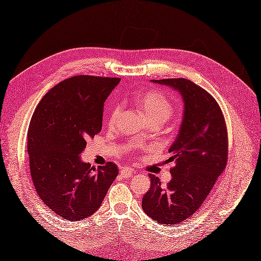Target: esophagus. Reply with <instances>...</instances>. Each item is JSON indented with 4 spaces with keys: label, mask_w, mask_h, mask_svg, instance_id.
I'll return each instance as SVG.
<instances>
[{
    "label": "esophagus",
    "mask_w": 261,
    "mask_h": 261,
    "mask_svg": "<svg viewBox=\"0 0 261 261\" xmlns=\"http://www.w3.org/2000/svg\"><path fill=\"white\" fill-rule=\"evenodd\" d=\"M133 173H134V170H133L132 168H129V167H125V168L122 169L121 171H119V174H121V177L124 178V179L130 178L132 175H133Z\"/></svg>",
    "instance_id": "1"
}]
</instances>
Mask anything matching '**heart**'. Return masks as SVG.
Returning <instances> with one entry per match:
<instances>
[{"label": "heart", "mask_w": 261, "mask_h": 261, "mask_svg": "<svg viewBox=\"0 0 261 261\" xmlns=\"http://www.w3.org/2000/svg\"><path fill=\"white\" fill-rule=\"evenodd\" d=\"M136 103L143 110L148 121H160L165 123L171 116L173 105L169 97L161 91H145L136 96ZM119 114V108L112 112L111 122H114Z\"/></svg>", "instance_id": "b5f03b06"}]
</instances>
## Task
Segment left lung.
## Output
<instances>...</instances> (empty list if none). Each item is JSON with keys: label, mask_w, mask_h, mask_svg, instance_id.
<instances>
[{"label": "left lung", "mask_w": 261, "mask_h": 261, "mask_svg": "<svg viewBox=\"0 0 261 261\" xmlns=\"http://www.w3.org/2000/svg\"><path fill=\"white\" fill-rule=\"evenodd\" d=\"M178 91L183 101L179 134L169 148L174 167L167 188L149 174L150 189L144 195V212L160 224L177 226L191 217L207 198L227 163V130L220 105L192 81L151 80Z\"/></svg>", "instance_id": "8db88e82"}]
</instances>
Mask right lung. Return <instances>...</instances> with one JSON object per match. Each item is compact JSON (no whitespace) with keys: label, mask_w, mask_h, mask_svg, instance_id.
<instances>
[{"label":"right lung","mask_w":261,"mask_h":261,"mask_svg":"<svg viewBox=\"0 0 261 261\" xmlns=\"http://www.w3.org/2000/svg\"><path fill=\"white\" fill-rule=\"evenodd\" d=\"M118 78L75 75L49 90L35 110L27 134L31 175L46 205L67 221L98 210L118 174L108 163L95 168L80 154L102 129L104 102Z\"/></svg>","instance_id":"add662e5"}]
</instances>
